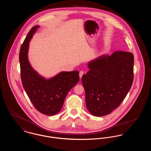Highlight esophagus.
Segmentation results:
<instances>
[{
  "mask_svg": "<svg viewBox=\"0 0 151 151\" xmlns=\"http://www.w3.org/2000/svg\"><path fill=\"white\" fill-rule=\"evenodd\" d=\"M84 71H80V72H79V76H80V78L83 76V75H84Z\"/></svg>",
  "mask_w": 151,
  "mask_h": 151,
  "instance_id": "obj_1",
  "label": "esophagus"
}]
</instances>
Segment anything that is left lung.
<instances>
[{
    "label": "left lung",
    "instance_id": "obj_1",
    "mask_svg": "<svg viewBox=\"0 0 151 151\" xmlns=\"http://www.w3.org/2000/svg\"><path fill=\"white\" fill-rule=\"evenodd\" d=\"M134 62L132 52L116 51L88 63L90 70L81 81L86 108L92 115H108L120 105L133 83Z\"/></svg>",
    "mask_w": 151,
    "mask_h": 151
}]
</instances>
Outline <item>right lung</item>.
Masks as SVG:
<instances>
[{
  "instance_id": "1",
  "label": "right lung",
  "mask_w": 151,
  "mask_h": 151,
  "mask_svg": "<svg viewBox=\"0 0 151 151\" xmlns=\"http://www.w3.org/2000/svg\"><path fill=\"white\" fill-rule=\"evenodd\" d=\"M39 26L30 30L19 53L22 84L35 108L43 114L59 113L65 98L79 81V72H62L49 80L40 76L32 68L28 59L29 42Z\"/></svg>"
}]
</instances>
